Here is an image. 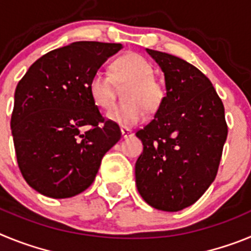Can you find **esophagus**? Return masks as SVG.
Listing matches in <instances>:
<instances>
[{"instance_id": "1", "label": "esophagus", "mask_w": 251, "mask_h": 251, "mask_svg": "<svg viewBox=\"0 0 251 251\" xmlns=\"http://www.w3.org/2000/svg\"><path fill=\"white\" fill-rule=\"evenodd\" d=\"M121 134L122 138H129V137L133 136V132L130 129H128V128H122Z\"/></svg>"}]
</instances>
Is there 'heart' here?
<instances>
[{"instance_id": "heart-1", "label": "heart", "mask_w": 251, "mask_h": 251, "mask_svg": "<svg viewBox=\"0 0 251 251\" xmlns=\"http://www.w3.org/2000/svg\"><path fill=\"white\" fill-rule=\"evenodd\" d=\"M152 64L142 55L130 52L118 57L110 74L98 70L89 80L90 98L101 109L110 108L114 101L115 85H126L124 100L106 113V119L122 128H129L145 118L146 109L156 112L165 99V86L153 76Z\"/></svg>"}]
</instances>
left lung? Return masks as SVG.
Here are the masks:
<instances>
[{
	"label": "left lung",
	"instance_id": "1",
	"mask_svg": "<svg viewBox=\"0 0 251 251\" xmlns=\"http://www.w3.org/2000/svg\"><path fill=\"white\" fill-rule=\"evenodd\" d=\"M146 50L165 74L166 97L154 119L136 133L143 143L136 185L148 205L175 212L196 202L214 182L227 137L225 110L199 69Z\"/></svg>",
	"mask_w": 251,
	"mask_h": 251
}]
</instances>
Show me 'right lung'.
Instances as JSON below:
<instances>
[{
    "label": "right lung",
    "instance_id": "right-lung-1",
    "mask_svg": "<svg viewBox=\"0 0 251 251\" xmlns=\"http://www.w3.org/2000/svg\"><path fill=\"white\" fill-rule=\"evenodd\" d=\"M121 49L73 43L36 60L17 84L13 145L22 176L39 194L68 199L85 191L121 139L118 126L104 121L88 89L92 75Z\"/></svg>",
    "mask_w": 251,
    "mask_h": 251
}]
</instances>
